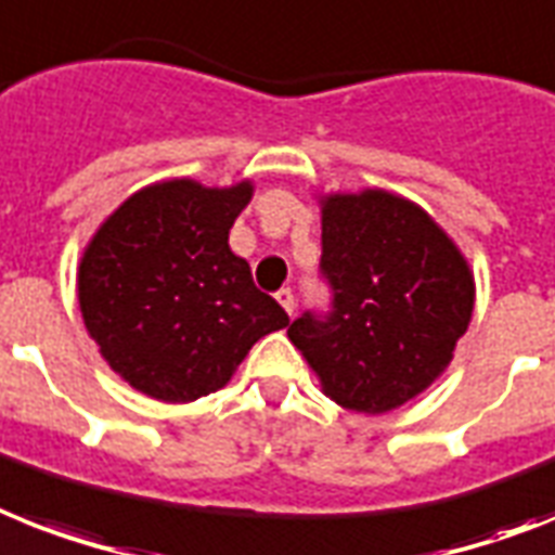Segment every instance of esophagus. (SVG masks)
I'll return each mask as SVG.
<instances>
[{"instance_id":"esophagus-1","label":"esophagus","mask_w":555,"mask_h":555,"mask_svg":"<svg viewBox=\"0 0 555 555\" xmlns=\"http://www.w3.org/2000/svg\"><path fill=\"white\" fill-rule=\"evenodd\" d=\"M274 297H278V304H281L283 309H286L288 318H292V311H295V295H292V288H281Z\"/></svg>"}]
</instances>
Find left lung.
Segmentation results:
<instances>
[{
	"label": "left lung",
	"mask_w": 555,
	"mask_h": 555,
	"mask_svg": "<svg viewBox=\"0 0 555 555\" xmlns=\"http://www.w3.org/2000/svg\"><path fill=\"white\" fill-rule=\"evenodd\" d=\"M332 311H306L288 340L328 400L386 414L414 400L453 360L474 314V272L448 232L386 190L320 198Z\"/></svg>",
	"instance_id": "1"
}]
</instances>
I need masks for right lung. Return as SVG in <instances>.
Returning <instances> with one entry per match:
<instances>
[{"label":"right lung","instance_id":"obj_1","mask_svg":"<svg viewBox=\"0 0 555 555\" xmlns=\"http://www.w3.org/2000/svg\"><path fill=\"white\" fill-rule=\"evenodd\" d=\"M251 181L172 178L132 192L79 263V309L107 365L135 391L192 402L218 391L260 337L288 326L229 249Z\"/></svg>","mask_w":555,"mask_h":555}]
</instances>
